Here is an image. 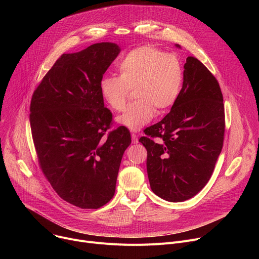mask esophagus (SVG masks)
<instances>
[{"instance_id":"esophagus-1","label":"esophagus","mask_w":259,"mask_h":259,"mask_svg":"<svg viewBox=\"0 0 259 259\" xmlns=\"http://www.w3.org/2000/svg\"><path fill=\"white\" fill-rule=\"evenodd\" d=\"M131 137H132V142L133 143H138V138H137V135L135 133H132Z\"/></svg>"}]
</instances>
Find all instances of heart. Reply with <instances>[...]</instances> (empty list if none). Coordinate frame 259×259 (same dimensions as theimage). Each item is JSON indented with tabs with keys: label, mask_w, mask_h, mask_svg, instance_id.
I'll return each instance as SVG.
<instances>
[{
	"label": "heart",
	"mask_w": 259,
	"mask_h": 259,
	"mask_svg": "<svg viewBox=\"0 0 259 259\" xmlns=\"http://www.w3.org/2000/svg\"><path fill=\"white\" fill-rule=\"evenodd\" d=\"M119 78L101 79L99 90L104 102L116 112L126 106L129 91L134 90V103L117 122L131 131H139L155 116L174 104L180 93L183 69L180 60L151 46L128 52L118 64Z\"/></svg>",
	"instance_id": "obj_1"
}]
</instances>
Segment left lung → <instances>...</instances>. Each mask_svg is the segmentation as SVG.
<instances>
[{
    "label": "left lung",
    "mask_w": 259,
    "mask_h": 259,
    "mask_svg": "<svg viewBox=\"0 0 259 259\" xmlns=\"http://www.w3.org/2000/svg\"><path fill=\"white\" fill-rule=\"evenodd\" d=\"M225 127L224 97L217 80L200 60L189 56L182 88L170 113L146 128V136L139 139L147 151L152 191L168 202L196 196L213 173ZM156 137L159 142L152 139Z\"/></svg>",
    "instance_id": "8db88e82"
}]
</instances>
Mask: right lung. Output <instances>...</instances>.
Wrapping results in <instances>:
<instances>
[{
    "label": "right lung",
    "instance_id": "add662e5",
    "mask_svg": "<svg viewBox=\"0 0 259 259\" xmlns=\"http://www.w3.org/2000/svg\"><path fill=\"white\" fill-rule=\"evenodd\" d=\"M121 49L97 43L62 54L32 94L29 122L40 167L64 201L97 209L115 195L122 157L131 143L120 126L103 137L113 115L99 84Z\"/></svg>",
    "mask_w": 259,
    "mask_h": 259
}]
</instances>
